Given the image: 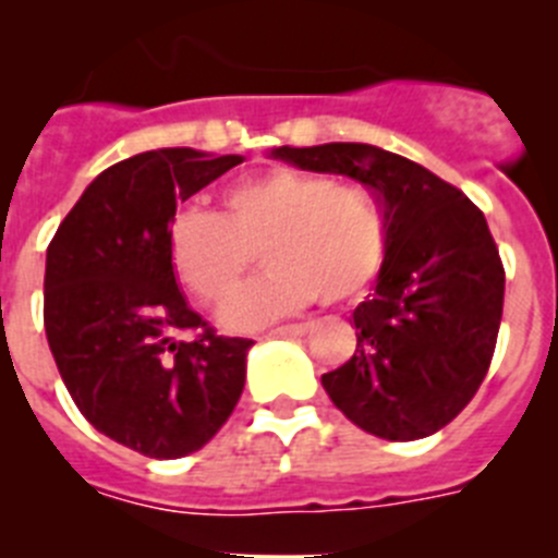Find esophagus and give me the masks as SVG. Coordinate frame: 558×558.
<instances>
[{"label":"esophagus","instance_id":"1","mask_svg":"<svg viewBox=\"0 0 558 558\" xmlns=\"http://www.w3.org/2000/svg\"><path fill=\"white\" fill-rule=\"evenodd\" d=\"M313 329V324L304 322V324H284V327H276L274 335H307Z\"/></svg>","mask_w":558,"mask_h":558}]
</instances>
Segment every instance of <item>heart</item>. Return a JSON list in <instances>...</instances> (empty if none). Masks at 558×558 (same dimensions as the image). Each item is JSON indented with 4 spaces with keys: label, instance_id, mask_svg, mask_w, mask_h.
<instances>
[{
    "label": "heart",
    "instance_id": "obj_1",
    "mask_svg": "<svg viewBox=\"0 0 558 558\" xmlns=\"http://www.w3.org/2000/svg\"><path fill=\"white\" fill-rule=\"evenodd\" d=\"M263 254L265 279L245 290L226 324L254 329L322 295L352 304L374 288L388 259L386 215L368 190L332 175L274 167L223 192V215L186 206L167 226V259L204 307L223 310Z\"/></svg>",
    "mask_w": 558,
    "mask_h": 558
}]
</instances>
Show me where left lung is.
Here are the masks:
<instances>
[{
    "mask_svg": "<svg viewBox=\"0 0 558 558\" xmlns=\"http://www.w3.org/2000/svg\"><path fill=\"white\" fill-rule=\"evenodd\" d=\"M274 156L366 184L386 215V268L352 313L357 349L322 386L372 436H433L470 405L500 332L506 270L483 211L458 186L383 147L329 142L276 147Z\"/></svg>",
    "mask_w": 558,
    "mask_h": 558,
    "instance_id": "8db88e82",
    "label": "left lung"
}]
</instances>
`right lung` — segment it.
Segmentation results:
<instances>
[{
	"label": "right lung",
	"mask_w": 558,
	"mask_h": 558,
	"mask_svg": "<svg viewBox=\"0 0 558 558\" xmlns=\"http://www.w3.org/2000/svg\"><path fill=\"white\" fill-rule=\"evenodd\" d=\"M240 161L192 147L117 161L47 248L44 329L63 386L102 436L147 458L201 450L243 393L254 340L186 307L167 259L175 204Z\"/></svg>",
	"instance_id": "right-lung-1"
}]
</instances>
